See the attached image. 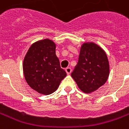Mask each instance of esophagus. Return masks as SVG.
Listing matches in <instances>:
<instances>
[{
  "instance_id": "esophagus-1",
  "label": "esophagus",
  "mask_w": 129,
  "mask_h": 129,
  "mask_svg": "<svg viewBox=\"0 0 129 129\" xmlns=\"http://www.w3.org/2000/svg\"><path fill=\"white\" fill-rule=\"evenodd\" d=\"M65 70H66V73H67L68 75H70V73H71V72H72V69H71V68H66Z\"/></svg>"
}]
</instances>
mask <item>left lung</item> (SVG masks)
<instances>
[{"mask_svg": "<svg viewBox=\"0 0 129 129\" xmlns=\"http://www.w3.org/2000/svg\"><path fill=\"white\" fill-rule=\"evenodd\" d=\"M109 69L108 57L102 48L94 43H84L71 77L81 91L90 93L106 82Z\"/></svg>", "mask_w": 129, "mask_h": 129, "instance_id": "1", "label": "left lung"}]
</instances>
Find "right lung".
<instances>
[{"label": "right lung", "instance_id": "1", "mask_svg": "<svg viewBox=\"0 0 129 129\" xmlns=\"http://www.w3.org/2000/svg\"><path fill=\"white\" fill-rule=\"evenodd\" d=\"M55 49L56 44L52 40H41L30 46L24 58L23 69L27 83L42 95L56 90L66 76L60 66Z\"/></svg>", "mask_w": 129, "mask_h": 129}]
</instances>
